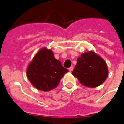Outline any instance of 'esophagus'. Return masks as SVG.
<instances>
[{"label":"esophagus","mask_w":124,"mask_h":124,"mask_svg":"<svg viewBox=\"0 0 124 124\" xmlns=\"http://www.w3.org/2000/svg\"><path fill=\"white\" fill-rule=\"evenodd\" d=\"M73 69H74V67H70L69 69V71H70V72H72V71L73 70Z\"/></svg>","instance_id":"esophagus-1"}]
</instances>
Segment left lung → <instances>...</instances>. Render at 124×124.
I'll use <instances>...</instances> for the list:
<instances>
[{"label": "left lung", "mask_w": 124, "mask_h": 124, "mask_svg": "<svg viewBox=\"0 0 124 124\" xmlns=\"http://www.w3.org/2000/svg\"><path fill=\"white\" fill-rule=\"evenodd\" d=\"M72 74L83 85L96 87L103 83L108 75L106 63L93 52L83 53L78 58Z\"/></svg>", "instance_id": "obj_1"}]
</instances>
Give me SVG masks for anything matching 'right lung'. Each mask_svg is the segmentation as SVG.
I'll return each instance as SVG.
<instances>
[{
	"instance_id": "add662e5",
	"label": "right lung",
	"mask_w": 124,
	"mask_h": 124,
	"mask_svg": "<svg viewBox=\"0 0 124 124\" xmlns=\"http://www.w3.org/2000/svg\"><path fill=\"white\" fill-rule=\"evenodd\" d=\"M69 72L54 57L51 50L41 49L28 67V78L37 89L48 91L57 87L65 74Z\"/></svg>"
}]
</instances>
